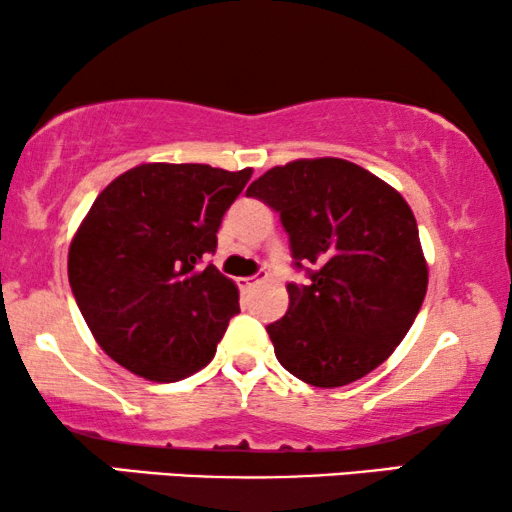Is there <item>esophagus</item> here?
<instances>
[{"instance_id":"1","label":"esophagus","mask_w":512,"mask_h":512,"mask_svg":"<svg viewBox=\"0 0 512 512\" xmlns=\"http://www.w3.org/2000/svg\"><path fill=\"white\" fill-rule=\"evenodd\" d=\"M265 280H268V272H258V275H254V277H242L240 287L251 289V287H256V284H263Z\"/></svg>"}]
</instances>
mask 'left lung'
Here are the masks:
<instances>
[{"mask_svg":"<svg viewBox=\"0 0 512 512\" xmlns=\"http://www.w3.org/2000/svg\"><path fill=\"white\" fill-rule=\"evenodd\" d=\"M280 214L296 268L289 310L268 324L277 360L315 388H341L393 355L428 289L416 218L395 188L348 159H296L249 185Z\"/></svg>","mask_w":512,"mask_h":512,"instance_id":"left-lung-1","label":"left lung"}]
</instances>
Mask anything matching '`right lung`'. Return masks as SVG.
I'll return each mask as SVG.
<instances>
[{"instance_id": "1", "label": "right lung", "mask_w": 512, "mask_h": 512, "mask_svg": "<svg viewBox=\"0 0 512 512\" xmlns=\"http://www.w3.org/2000/svg\"><path fill=\"white\" fill-rule=\"evenodd\" d=\"M249 178L251 169L138 164L91 204L70 244V287L96 343L131 374L171 383L214 360L240 291L202 261Z\"/></svg>"}]
</instances>
